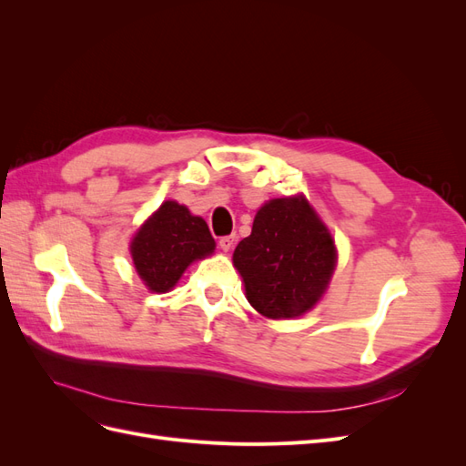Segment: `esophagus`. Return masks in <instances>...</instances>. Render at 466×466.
<instances>
[{"label": "esophagus", "mask_w": 466, "mask_h": 466, "mask_svg": "<svg viewBox=\"0 0 466 466\" xmlns=\"http://www.w3.org/2000/svg\"><path fill=\"white\" fill-rule=\"evenodd\" d=\"M233 245H235V237H233V235H225V237L219 238V247H221V250H225V252L231 250Z\"/></svg>", "instance_id": "esophagus-1"}]
</instances>
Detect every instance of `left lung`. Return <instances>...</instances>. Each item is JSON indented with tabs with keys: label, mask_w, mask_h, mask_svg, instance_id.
<instances>
[{
	"label": "left lung",
	"mask_w": 466,
	"mask_h": 466,
	"mask_svg": "<svg viewBox=\"0 0 466 466\" xmlns=\"http://www.w3.org/2000/svg\"><path fill=\"white\" fill-rule=\"evenodd\" d=\"M334 262L332 237L301 196L264 204L233 252L248 303L270 319L309 311L327 289Z\"/></svg>",
	"instance_id": "1"
}]
</instances>
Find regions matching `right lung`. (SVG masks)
<instances>
[{
    "mask_svg": "<svg viewBox=\"0 0 466 466\" xmlns=\"http://www.w3.org/2000/svg\"><path fill=\"white\" fill-rule=\"evenodd\" d=\"M214 247L202 218L177 202H165L136 235L132 258L146 286L163 293L177 284L190 262L214 252Z\"/></svg>",
    "mask_w": 466,
    "mask_h": 466,
    "instance_id": "add662e5",
    "label": "right lung"
}]
</instances>
